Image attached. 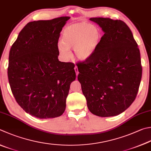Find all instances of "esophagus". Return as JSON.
Here are the masks:
<instances>
[{"label": "esophagus", "mask_w": 151, "mask_h": 151, "mask_svg": "<svg viewBox=\"0 0 151 151\" xmlns=\"http://www.w3.org/2000/svg\"><path fill=\"white\" fill-rule=\"evenodd\" d=\"M74 70H75V72H76V76H78V73H79V72H78V67L76 66V67L74 68Z\"/></svg>", "instance_id": "obj_1"}]
</instances>
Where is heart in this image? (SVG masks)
Instances as JSON below:
<instances>
[{
    "instance_id": "heart-1",
    "label": "heart",
    "mask_w": 151,
    "mask_h": 151,
    "mask_svg": "<svg viewBox=\"0 0 151 151\" xmlns=\"http://www.w3.org/2000/svg\"><path fill=\"white\" fill-rule=\"evenodd\" d=\"M101 30L97 25L80 22L68 25L62 31L58 46L60 55L64 60L70 57L69 50L79 60L90 59L95 54L101 39Z\"/></svg>"
}]
</instances>
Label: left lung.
Instances as JSON below:
<instances>
[{
  "mask_svg": "<svg viewBox=\"0 0 151 151\" xmlns=\"http://www.w3.org/2000/svg\"><path fill=\"white\" fill-rule=\"evenodd\" d=\"M104 34L90 59L77 63L78 81L93 114L117 116L136 98L142 77L140 51L124 22L91 18Z\"/></svg>",
  "mask_w": 151,
  "mask_h": 151,
  "instance_id": "8db88e82",
  "label": "left lung"
}]
</instances>
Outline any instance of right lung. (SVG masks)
<instances>
[{"label":"right lung","mask_w":151,"mask_h":151,"mask_svg":"<svg viewBox=\"0 0 151 151\" xmlns=\"http://www.w3.org/2000/svg\"><path fill=\"white\" fill-rule=\"evenodd\" d=\"M70 18L29 22L9 53L8 77L16 102L25 112L40 119L60 116L66 109L75 65L58 60V42Z\"/></svg>","instance_id":"add662e5"}]
</instances>
